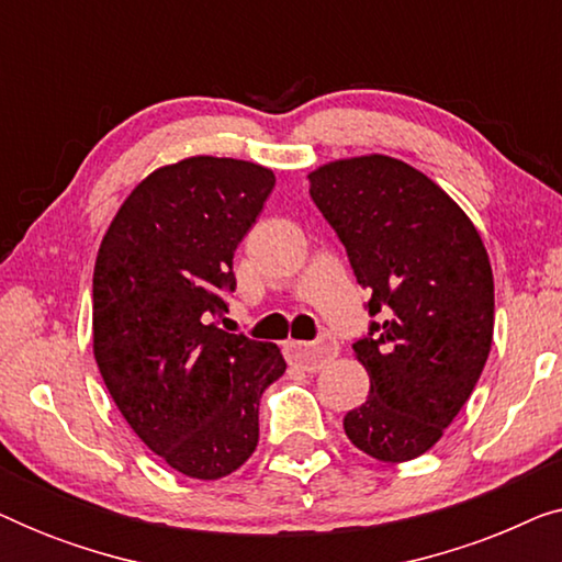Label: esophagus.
Instances as JSON below:
<instances>
[{
	"mask_svg": "<svg viewBox=\"0 0 562 562\" xmlns=\"http://www.w3.org/2000/svg\"><path fill=\"white\" fill-rule=\"evenodd\" d=\"M337 342L333 337H322L319 342H286V352L289 360L304 371H319L327 360H333L337 356Z\"/></svg>",
	"mask_w": 562,
	"mask_h": 562,
	"instance_id": "obj_1",
	"label": "esophagus"
}]
</instances>
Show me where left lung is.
<instances>
[{"instance_id":"obj_1","label":"left lung","mask_w":562,"mask_h":562,"mask_svg":"<svg viewBox=\"0 0 562 562\" xmlns=\"http://www.w3.org/2000/svg\"><path fill=\"white\" fill-rule=\"evenodd\" d=\"M310 194L371 289L352 342L371 379L345 435L383 463L419 458L471 398L494 340V273L471 217L432 179L381 153L310 173Z\"/></svg>"}]
</instances>
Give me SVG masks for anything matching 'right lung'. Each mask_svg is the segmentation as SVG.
I'll return each instance as SVG.
<instances>
[{
  "instance_id": "add662e5",
  "label": "right lung",
  "mask_w": 562,
  "mask_h": 562,
  "mask_svg": "<svg viewBox=\"0 0 562 562\" xmlns=\"http://www.w3.org/2000/svg\"><path fill=\"white\" fill-rule=\"evenodd\" d=\"M271 168L191 156L160 166L114 214L94 266V358L133 432L173 471L217 481L258 445L260 394L286 360L210 322L233 256L273 191Z\"/></svg>"
}]
</instances>
